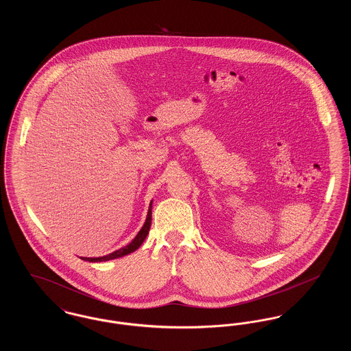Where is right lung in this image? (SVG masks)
<instances>
[{"label":"right lung","instance_id":"right-lung-1","mask_svg":"<svg viewBox=\"0 0 351 351\" xmlns=\"http://www.w3.org/2000/svg\"><path fill=\"white\" fill-rule=\"evenodd\" d=\"M151 208H152V202H150V208H149V212H147V218L145 221V225L142 226V229L139 230V233L135 235L133 241L125 246V247H121L119 250L113 251L112 254H108L105 256H99V258H82L83 261H88V262H106V261H112V259H117L121 256H125L133 251L138 250L139 246L143 243V241L146 239L149 230H150L151 226Z\"/></svg>","mask_w":351,"mask_h":351}]
</instances>
